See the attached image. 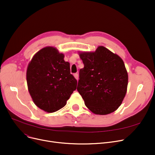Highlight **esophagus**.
I'll use <instances>...</instances> for the list:
<instances>
[{
    "label": "esophagus",
    "mask_w": 155,
    "mask_h": 155,
    "mask_svg": "<svg viewBox=\"0 0 155 155\" xmlns=\"http://www.w3.org/2000/svg\"><path fill=\"white\" fill-rule=\"evenodd\" d=\"M74 75V77H75V78L78 80V73H75V74L74 75Z\"/></svg>",
    "instance_id": "obj_1"
}]
</instances>
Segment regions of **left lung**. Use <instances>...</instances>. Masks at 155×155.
I'll return each mask as SVG.
<instances>
[{
    "label": "left lung",
    "mask_w": 155,
    "mask_h": 155,
    "mask_svg": "<svg viewBox=\"0 0 155 155\" xmlns=\"http://www.w3.org/2000/svg\"><path fill=\"white\" fill-rule=\"evenodd\" d=\"M84 67L80 70L77 91L87 107L97 115L116 110L127 92L128 74L123 60L99 46L94 52H78Z\"/></svg>",
    "instance_id": "left-lung-1"
}]
</instances>
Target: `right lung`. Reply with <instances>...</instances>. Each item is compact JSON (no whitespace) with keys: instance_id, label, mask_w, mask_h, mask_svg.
Instances as JSON below:
<instances>
[{"instance_id":"1","label":"right lung","mask_w":155,"mask_h":155,"mask_svg":"<svg viewBox=\"0 0 155 155\" xmlns=\"http://www.w3.org/2000/svg\"><path fill=\"white\" fill-rule=\"evenodd\" d=\"M64 57L56 48L46 46L33 56L28 66L29 94L36 106L48 113L63 107L77 88V81Z\"/></svg>"}]
</instances>
